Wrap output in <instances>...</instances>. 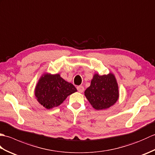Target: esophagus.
<instances>
[{"mask_svg": "<svg viewBox=\"0 0 155 155\" xmlns=\"http://www.w3.org/2000/svg\"><path fill=\"white\" fill-rule=\"evenodd\" d=\"M77 88V90H78V92H79V93H83V92L84 90V88L83 86H78Z\"/></svg>", "mask_w": 155, "mask_h": 155, "instance_id": "1", "label": "esophagus"}]
</instances>
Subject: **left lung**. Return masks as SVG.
<instances>
[{
  "label": "left lung",
  "mask_w": 155,
  "mask_h": 155,
  "mask_svg": "<svg viewBox=\"0 0 155 155\" xmlns=\"http://www.w3.org/2000/svg\"><path fill=\"white\" fill-rule=\"evenodd\" d=\"M84 95L96 110L107 109L113 106L118 99V83L114 75L94 74L91 83L84 91Z\"/></svg>",
  "instance_id": "obj_1"
}]
</instances>
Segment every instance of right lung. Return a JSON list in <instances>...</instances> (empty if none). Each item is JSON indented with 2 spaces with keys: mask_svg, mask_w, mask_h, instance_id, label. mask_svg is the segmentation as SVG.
<instances>
[{
  "mask_svg": "<svg viewBox=\"0 0 155 155\" xmlns=\"http://www.w3.org/2000/svg\"><path fill=\"white\" fill-rule=\"evenodd\" d=\"M77 91L73 84L64 81L59 74L45 73L38 80L35 94L39 103L51 109L59 106L68 96Z\"/></svg>",
  "mask_w": 155,
  "mask_h": 155,
  "instance_id": "right-lung-1",
  "label": "right lung"
}]
</instances>
